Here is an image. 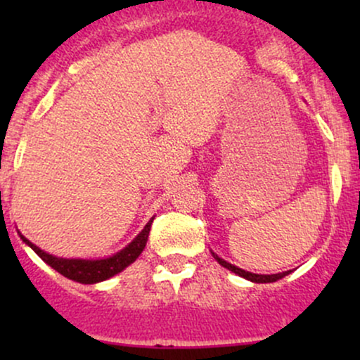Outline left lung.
Wrapping results in <instances>:
<instances>
[{
	"label": "left lung",
	"mask_w": 360,
	"mask_h": 360,
	"mask_svg": "<svg viewBox=\"0 0 360 360\" xmlns=\"http://www.w3.org/2000/svg\"><path fill=\"white\" fill-rule=\"evenodd\" d=\"M213 257L218 260V264H220V266L226 267V269H229V271L235 272V274H238V276H240V278H245V279L252 281V283H274V281L283 279L284 276H288L289 272H291V271H286V272H279V274H252V272L243 271V269H240V267L232 266V264H230V262H226V260H223V259L218 257L217 254H213Z\"/></svg>",
	"instance_id": "left-lung-1"
}]
</instances>
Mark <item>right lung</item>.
Masks as SVG:
<instances>
[{"instance_id": "1", "label": "right lung", "mask_w": 360, "mask_h": 360, "mask_svg": "<svg viewBox=\"0 0 360 360\" xmlns=\"http://www.w3.org/2000/svg\"><path fill=\"white\" fill-rule=\"evenodd\" d=\"M154 220V218H152ZM152 220L147 223L146 229L140 232L137 237L134 238V242L128 243L123 250L117 252L115 255H111L108 259H100V260H82V259H62V257H53V255L47 254V252L40 250L39 247L34 245L30 240L23 237V242L28 243V245L34 249L39 257L47 262L52 269H56L59 274L64 276V278H69L72 281H77L81 284H94L100 283V281H105L111 278V276L118 274L125 269L127 266H130L135 259L142 254L143 247H146L148 232H150Z\"/></svg>"}]
</instances>
